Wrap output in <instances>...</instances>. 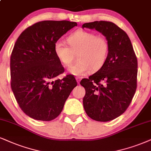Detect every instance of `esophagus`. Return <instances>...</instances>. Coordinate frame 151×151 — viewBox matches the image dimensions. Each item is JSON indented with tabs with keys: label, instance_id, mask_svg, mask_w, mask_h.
<instances>
[{
	"label": "esophagus",
	"instance_id": "esophagus-1",
	"mask_svg": "<svg viewBox=\"0 0 151 151\" xmlns=\"http://www.w3.org/2000/svg\"><path fill=\"white\" fill-rule=\"evenodd\" d=\"M76 81H77V83L79 84L80 81H81V77H76Z\"/></svg>",
	"mask_w": 151,
	"mask_h": 151
}]
</instances>
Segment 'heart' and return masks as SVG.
Masks as SVG:
<instances>
[{"label":"heart","mask_w":151,"mask_h":151,"mask_svg":"<svg viewBox=\"0 0 151 151\" xmlns=\"http://www.w3.org/2000/svg\"><path fill=\"white\" fill-rule=\"evenodd\" d=\"M69 46L64 42L57 41L54 52L58 61L65 67L71 64L74 55H78V61L68 69L73 76H83L91 70H99L105 64L109 52V44L103 36L85 30H78L67 38Z\"/></svg>","instance_id":"obj_1"}]
</instances>
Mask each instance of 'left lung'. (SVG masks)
Wrapping results in <instances>:
<instances>
[{
  "label": "left lung",
  "mask_w": 151,
  "mask_h": 151,
  "mask_svg": "<svg viewBox=\"0 0 151 151\" xmlns=\"http://www.w3.org/2000/svg\"><path fill=\"white\" fill-rule=\"evenodd\" d=\"M101 33L109 44L105 64L81 85L85 89L83 106L92 120L108 122L129 107L137 90V59L127 34L111 22L96 21L82 27Z\"/></svg>",
  "instance_id": "left-lung-1"
}]
</instances>
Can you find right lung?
Wrapping results in <instances>:
<instances>
[{"mask_svg": "<svg viewBox=\"0 0 151 151\" xmlns=\"http://www.w3.org/2000/svg\"><path fill=\"white\" fill-rule=\"evenodd\" d=\"M77 23L42 21L22 32L10 57L11 88L22 111L31 118L50 121L62 111L77 82L73 75L61 80L64 68L54 52L55 43Z\"/></svg>", "mask_w": 151, "mask_h": 151, "instance_id": "right-lung-1", "label": "right lung"}]
</instances>
